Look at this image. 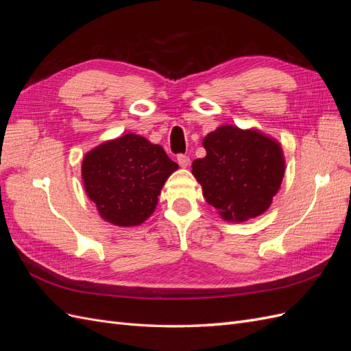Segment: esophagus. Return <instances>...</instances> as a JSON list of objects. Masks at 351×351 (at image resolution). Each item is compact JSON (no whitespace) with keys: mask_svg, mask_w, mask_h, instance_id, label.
Wrapping results in <instances>:
<instances>
[{"mask_svg":"<svg viewBox=\"0 0 351 351\" xmlns=\"http://www.w3.org/2000/svg\"><path fill=\"white\" fill-rule=\"evenodd\" d=\"M177 161H178V164H180V167H183V168H186L189 164H190V158L187 156V155H183V154H180L178 156H177Z\"/></svg>","mask_w":351,"mask_h":351,"instance_id":"esophagus-1","label":"esophagus"}]
</instances>
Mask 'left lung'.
<instances>
[{
    "label": "left lung",
    "mask_w": 351,
    "mask_h": 351,
    "mask_svg": "<svg viewBox=\"0 0 351 351\" xmlns=\"http://www.w3.org/2000/svg\"><path fill=\"white\" fill-rule=\"evenodd\" d=\"M204 146L206 156L195 159L192 173L208 204L226 221L263 214L284 177L280 143L258 130L221 125L205 137Z\"/></svg>",
    "instance_id": "1"
}]
</instances>
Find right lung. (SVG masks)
Returning <instances> with one entry per match:
<instances>
[{
  "instance_id": "add662e5",
  "label": "right lung",
  "mask_w": 351,
  "mask_h": 351,
  "mask_svg": "<svg viewBox=\"0 0 351 351\" xmlns=\"http://www.w3.org/2000/svg\"><path fill=\"white\" fill-rule=\"evenodd\" d=\"M177 168L162 146L127 133L84 155L82 178L105 221L132 227L152 215L164 183Z\"/></svg>"
}]
</instances>
